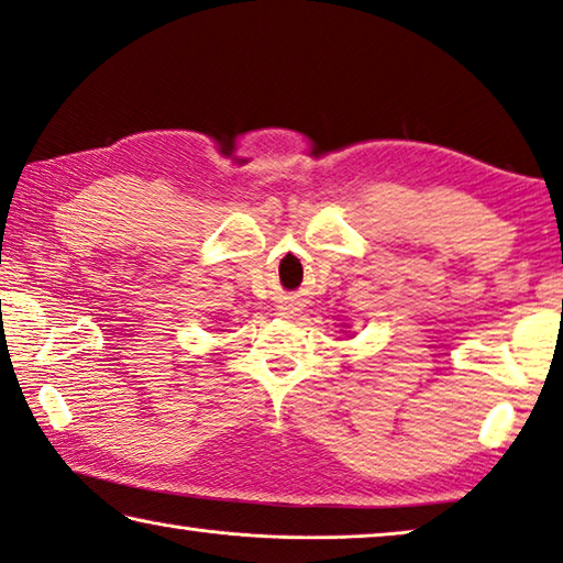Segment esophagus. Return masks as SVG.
Masks as SVG:
<instances>
[{
    "instance_id": "1",
    "label": "esophagus",
    "mask_w": 563,
    "mask_h": 563,
    "mask_svg": "<svg viewBox=\"0 0 563 563\" xmlns=\"http://www.w3.org/2000/svg\"><path fill=\"white\" fill-rule=\"evenodd\" d=\"M278 310H280V316H292L298 308H296V302H292V300H283L280 306H278Z\"/></svg>"
}]
</instances>
